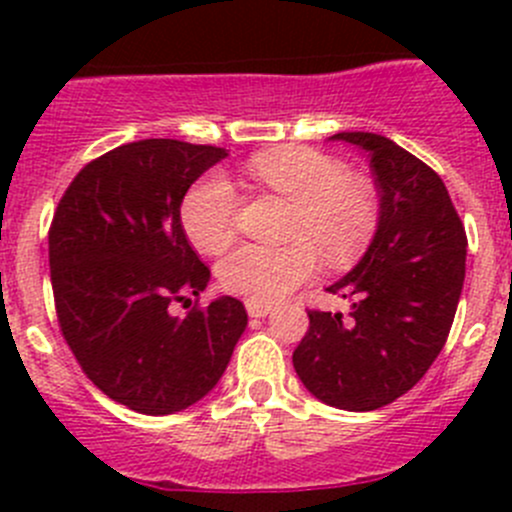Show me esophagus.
I'll return each mask as SVG.
<instances>
[{"label": "esophagus", "instance_id": "esophagus-1", "mask_svg": "<svg viewBox=\"0 0 512 512\" xmlns=\"http://www.w3.org/2000/svg\"><path fill=\"white\" fill-rule=\"evenodd\" d=\"M245 309H247V314H250V317L260 319V317H267L272 307H270V304H265V302H252V299H247Z\"/></svg>", "mask_w": 512, "mask_h": 512}]
</instances>
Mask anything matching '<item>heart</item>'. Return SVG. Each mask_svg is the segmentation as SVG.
<instances>
[{
    "label": "heart",
    "mask_w": 512,
    "mask_h": 512,
    "mask_svg": "<svg viewBox=\"0 0 512 512\" xmlns=\"http://www.w3.org/2000/svg\"><path fill=\"white\" fill-rule=\"evenodd\" d=\"M252 178L294 203L285 245H242L218 265L227 292L252 302H277L317 272L319 257L334 267L354 262L379 225V203L347 165L314 148L287 146L257 153ZM237 190L223 173H208L185 193L180 223L200 252L218 255L235 237Z\"/></svg>",
    "instance_id": "obj_1"
}]
</instances>
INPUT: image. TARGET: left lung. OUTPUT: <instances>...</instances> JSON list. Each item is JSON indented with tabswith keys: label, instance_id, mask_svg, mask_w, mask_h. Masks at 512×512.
Returning a JSON list of instances; mask_svg holds the SVG:
<instances>
[{
	"label": "left lung",
	"instance_id": "left-lung-1",
	"mask_svg": "<svg viewBox=\"0 0 512 512\" xmlns=\"http://www.w3.org/2000/svg\"><path fill=\"white\" fill-rule=\"evenodd\" d=\"M369 153L381 195L369 250L327 292L352 299L349 319L309 309L292 364L309 394L374 411L423 379L441 354L466 280V227L436 170L379 133L342 131Z\"/></svg>",
	"mask_w": 512,
	"mask_h": 512
}]
</instances>
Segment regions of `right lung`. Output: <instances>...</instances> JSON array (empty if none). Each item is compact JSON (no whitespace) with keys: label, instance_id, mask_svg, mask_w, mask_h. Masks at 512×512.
I'll return each instance as SVG.
<instances>
[{"label":"right lung","instance_id":"obj_1","mask_svg":"<svg viewBox=\"0 0 512 512\" xmlns=\"http://www.w3.org/2000/svg\"><path fill=\"white\" fill-rule=\"evenodd\" d=\"M225 156L173 138L126 143L79 170L51 220L61 334L94 386L138 414H175L203 399L247 327L235 297L170 314L210 282L180 203Z\"/></svg>","mask_w":512,"mask_h":512}]
</instances>
